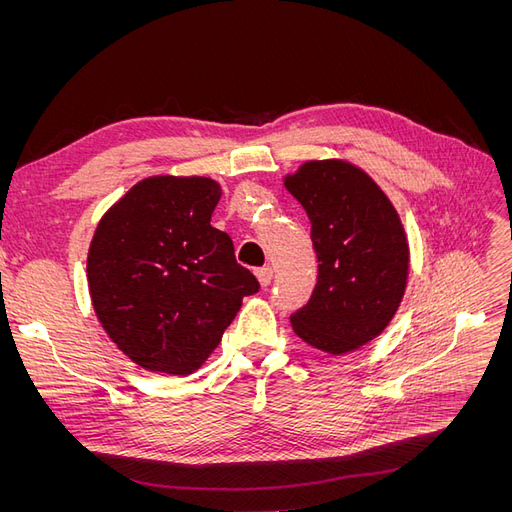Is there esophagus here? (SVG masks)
<instances>
[{
	"label": "esophagus",
	"mask_w": 512,
	"mask_h": 512,
	"mask_svg": "<svg viewBox=\"0 0 512 512\" xmlns=\"http://www.w3.org/2000/svg\"><path fill=\"white\" fill-rule=\"evenodd\" d=\"M256 277H258L260 286H269L271 280H273V269L271 267H262V269L256 271Z\"/></svg>",
	"instance_id": "esophagus-1"
}]
</instances>
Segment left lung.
<instances>
[{
  "instance_id": "8db88e82",
  "label": "left lung",
  "mask_w": 512,
  "mask_h": 512,
  "mask_svg": "<svg viewBox=\"0 0 512 512\" xmlns=\"http://www.w3.org/2000/svg\"><path fill=\"white\" fill-rule=\"evenodd\" d=\"M312 222L318 282L290 316L292 331L327 354L376 339L404 299L410 247L393 203L363 168L309 160L284 177Z\"/></svg>"
}]
</instances>
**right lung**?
I'll use <instances>...</instances> for the list:
<instances>
[{"label":"right lung","mask_w":512,"mask_h":512,"mask_svg":"<svg viewBox=\"0 0 512 512\" xmlns=\"http://www.w3.org/2000/svg\"><path fill=\"white\" fill-rule=\"evenodd\" d=\"M209 177L138 181L96 226L87 254L94 312L111 342L153 374L190 376L218 348L256 277L211 226Z\"/></svg>","instance_id":"1"}]
</instances>
